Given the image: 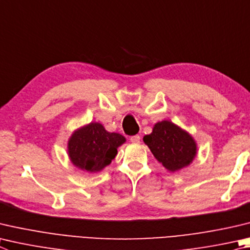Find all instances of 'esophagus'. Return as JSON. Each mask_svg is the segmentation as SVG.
I'll use <instances>...</instances> for the list:
<instances>
[{"label":"esophagus","mask_w":250,"mask_h":250,"mask_svg":"<svg viewBox=\"0 0 250 250\" xmlns=\"http://www.w3.org/2000/svg\"><path fill=\"white\" fill-rule=\"evenodd\" d=\"M130 141H131V142H132V143H134V144H139L140 141H141L140 135H133V137L130 138Z\"/></svg>","instance_id":"esophagus-1"}]
</instances>
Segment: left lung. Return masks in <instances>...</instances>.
Listing matches in <instances>:
<instances>
[{"mask_svg":"<svg viewBox=\"0 0 250 250\" xmlns=\"http://www.w3.org/2000/svg\"><path fill=\"white\" fill-rule=\"evenodd\" d=\"M143 141L154 157L171 172L191 164L197 155L196 141L187 131L168 120L154 125L152 133L145 135Z\"/></svg>","mask_w":250,"mask_h":250,"instance_id":"8db88e82","label":"left lung"}]
</instances>
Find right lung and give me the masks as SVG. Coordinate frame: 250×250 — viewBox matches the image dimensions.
<instances>
[{"label":"right lung","mask_w":250,"mask_h":250,"mask_svg":"<svg viewBox=\"0 0 250 250\" xmlns=\"http://www.w3.org/2000/svg\"><path fill=\"white\" fill-rule=\"evenodd\" d=\"M125 142L124 135L108 132L102 124L90 122L75 130L67 142L72 164L82 170L98 172L117 155V148Z\"/></svg>","instance_id":"1"}]
</instances>
